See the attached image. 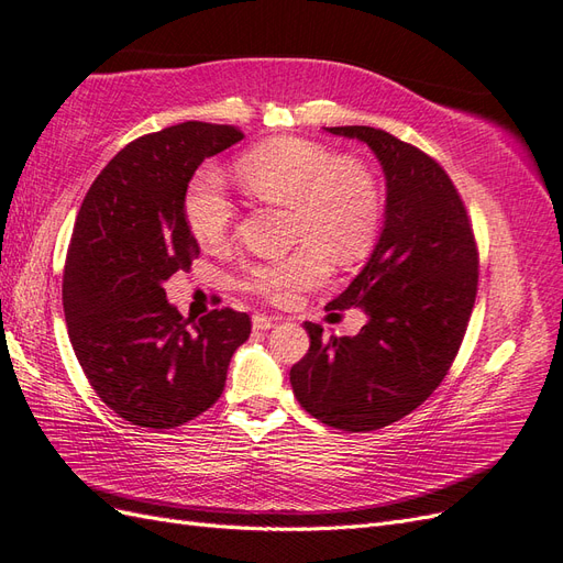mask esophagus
Listing matches in <instances>:
<instances>
[{
  "label": "esophagus",
  "mask_w": 563,
  "mask_h": 563,
  "mask_svg": "<svg viewBox=\"0 0 563 563\" xmlns=\"http://www.w3.org/2000/svg\"><path fill=\"white\" fill-rule=\"evenodd\" d=\"M272 327L274 318H267V314H253V329H257V332H267Z\"/></svg>",
  "instance_id": "obj_1"
}]
</instances>
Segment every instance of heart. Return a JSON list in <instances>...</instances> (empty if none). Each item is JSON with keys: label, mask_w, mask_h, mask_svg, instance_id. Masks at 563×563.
<instances>
[{"label": "heart", "mask_w": 563, "mask_h": 563, "mask_svg": "<svg viewBox=\"0 0 563 563\" xmlns=\"http://www.w3.org/2000/svg\"><path fill=\"white\" fill-rule=\"evenodd\" d=\"M236 178L251 198L289 205V241L300 243L279 260L255 263L243 286L272 303H289L318 286L329 272V255L351 265L377 239L382 198L365 164L339 157L322 143L296 135L272 139L243 153ZM184 219L202 249H219L231 236L236 205L217 172H198L186 188Z\"/></svg>", "instance_id": "1"}]
</instances>
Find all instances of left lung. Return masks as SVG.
Here are the masks:
<instances>
[{"label": "left lung", "mask_w": 563, "mask_h": 563, "mask_svg": "<svg viewBox=\"0 0 563 563\" xmlns=\"http://www.w3.org/2000/svg\"><path fill=\"white\" fill-rule=\"evenodd\" d=\"M377 155L387 178L385 229L363 272L327 310L363 308L355 336L306 322L308 353L291 367L298 404L329 428L369 432L416 410L440 387L477 294L471 217L442 164L373 126H332Z\"/></svg>", "instance_id": "8db88e82"}]
</instances>
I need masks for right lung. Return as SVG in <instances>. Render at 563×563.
Masks as SVG:
<instances>
[{
    "instance_id": "obj_1",
    "label": "right lung",
    "mask_w": 563,
    "mask_h": 563,
    "mask_svg": "<svg viewBox=\"0 0 563 563\" xmlns=\"http://www.w3.org/2000/svg\"><path fill=\"white\" fill-rule=\"evenodd\" d=\"M243 139L227 123L184 121L147 133L109 159L80 205L64 265L68 339L95 394L139 428L172 430L224 391L245 312L186 320L164 282L200 253L184 219L196 169Z\"/></svg>"
}]
</instances>
